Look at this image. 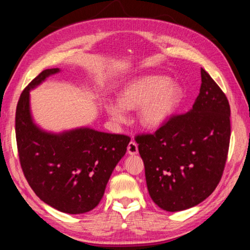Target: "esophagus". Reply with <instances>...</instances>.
I'll list each match as a JSON object with an SVG mask.
<instances>
[{
  "label": "esophagus",
  "instance_id": "1",
  "mask_svg": "<svg viewBox=\"0 0 250 250\" xmlns=\"http://www.w3.org/2000/svg\"><path fill=\"white\" fill-rule=\"evenodd\" d=\"M128 153L131 154V156L138 153V145L134 141H131L128 145Z\"/></svg>",
  "mask_w": 250,
  "mask_h": 250
}]
</instances>
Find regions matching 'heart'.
I'll use <instances>...</instances> for the list:
<instances>
[{"mask_svg":"<svg viewBox=\"0 0 250 250\" xmlns=\"http://www.w3.org/2000/svg\"><path fill=\"white\" fill-rule=\"evenodd\" d=\"M181 99L180 85L168 77L145 75L129 82L121 90L119 101H105L104 109L117 124L128 121L126 110L139 109L140 124L148 129H157L172 117Z\"/></svg>","mask_w":250,"mask_h":250,"instance_id":"1","label":"heart"}]
</instances>
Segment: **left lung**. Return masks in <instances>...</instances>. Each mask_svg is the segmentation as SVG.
<instances>
[{
  "label": "left lung",
  "instance_id": "left-lung-1",
  "mask_svg": "<svg viewBox=\"0 0 250 250\" xmlns=\"http://www.w3.org/2000/svg\"><path fill=\"white\" fill-rule=\"evenodd\" d=\"M201 86L187 113L170 118L152 134L136 137L153 203L167 211L195 207L223 176L230 141V106L201 69Z\"/></svg>",
  "mask_w": 250,
  "mask_h": 250
}]
</instances>
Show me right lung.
<instances>
[{
	"mask_svg": "<svg viewBox=\"0 0 250 250\" xmlns=\"http://www.w3.org/2000/svg\"><path fill=\"white\" fill-rule=\"evenodd\" d=\"M60 69L42 71L23 91L15 113V133L23 173L40 199L59 211L78 215L96 208L130 138L81 126L45 131L31 113L30 91Z\"/></svg>",
	"mask_w": 250,
	"mask_h": 250,
	"instance_id": "obj_1",
	"label": "right lung"
}]
</instances>
